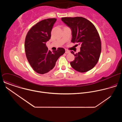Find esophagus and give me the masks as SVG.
<instances>
[{
  "label": "esophagus",
  "mask_w": 122,
  "mask_h": 122,
  "mask_svg": "<svg viewBox=\"0 0 122 122\" xmlns=\"http://www.w3.org/2000/svg\"><path fill=\"white\" fill-rule=\"evenodd\" d=\"M65 53L67 54H69L70 53V51H69L67 50H65Z\"/></svg>",
  "instance_id": "34e87169"
}]
</instances>
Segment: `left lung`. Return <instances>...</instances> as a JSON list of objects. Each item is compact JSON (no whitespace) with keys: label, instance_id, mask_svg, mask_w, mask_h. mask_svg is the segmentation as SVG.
I'll list each match as a JSON object with an SVG mask.
<instances>
[{"label":"left lung","instance_id":"left-lung-1","mask_svg":"<svg viewBox=\"0 0 122 122\" xmlns=\"http://www.w3.org/2000/svg\"><path fill=\"white\" fill-rule=\"evenodd\" d=\"M62 21L71 30L73 43L81 45L80 51L74 54L75 59L71 65L76 71L85 72L97 64L101 51L100 39L95 25L81 17H63Z\"/></svg>","mask_w":122,"mask_h":122}]
</instances>
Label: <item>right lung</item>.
<instances>
[{
	"instance_id": "obj_1",
	"label": "right lung",
	"mask_w": 122,
	"mask_h": 122,
	"mask_svg": "<svg viewBox=\"0 0 122 122\" xmlns=\"http://www.w3.org/2000/svg\"><path fill=\"white\" fill-rule=\"evenodd\" d=\"M56 21V18L43 20L34 25L26 35L25 42L26 56L34 71L38 73L44 74L51 71L65 52L63 48L52 52L46 45L51 38V31Z\"/></svg>"
}]
</instances>
